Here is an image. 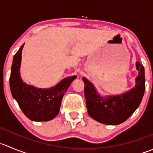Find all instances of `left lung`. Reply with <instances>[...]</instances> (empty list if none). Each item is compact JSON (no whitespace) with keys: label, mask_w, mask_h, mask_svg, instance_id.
<instances>
[{"label":"left lung","mask_w":153,"mask_h":153,"mask_svg":"<svg viewBox=\"0 0 153 153\" xmlns=\"http://www.w3.org/2000/svg\"><path fill=\"white\" fill-rule=\"evenodd\" d=\"M136 68L139 73L135 87L116 96L102 97L87 78H82L87 111L93 119L107 125H119L131 117L140 105L145 90L144 68L140 62H136Z\"/></svg>","instance_id":"1"}]
</instances>
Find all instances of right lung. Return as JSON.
Instances as JSON below:
<instances>
[{
  "label": "right lung",
  "instance_id": "add662e5",
  "mask_svg": "<svg viewBox=\"0 0 153 153\" xmlns=\"http://www.w3.org/2000/svg\"><path fill=\"white\" fill-rule=\"evenodd\" d=\"M24 45L13 57L10 77L12 95L30 120L36 122L51 120L58 114L63 95L77 76L68 77L50 89H38L25 84L19 72Z\"/></svg>",
  "mask_w": 153,
  "mask_h": 153
}]
</instances>
